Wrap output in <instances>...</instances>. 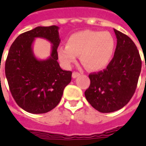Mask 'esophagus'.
Returning <instances> with one entry per match:
<instances>
[{"mask_svg":"<svg viewBox=\"0 0 146 146\" xmlns=\"http://www.w3.org/2000/svg\"><path fill=\"white\" fill-rule=\"evenodd\" d=\"M80 76V73H78V72H73V74H72V77L73 78V79H75V78L78 77V76Z\"/></svg>","mask_w":146,"mask_h":146,"instance_id":"1","label":"esophagus"}]
</instances>
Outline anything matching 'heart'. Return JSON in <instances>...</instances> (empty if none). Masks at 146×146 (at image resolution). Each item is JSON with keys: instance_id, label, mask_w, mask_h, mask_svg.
Segmentation results:
<instances>
[{"instance_id": "1", "label": "heart", "mask_w": 146, "mask_h": 146, "mask_svg": "<svg viewBox=\"0 0 146 146\" xmlns=\"http://www.w3.org/2000/svg\"><path fill=\"white\" fill-rule=\"evenodd\" d=\"M114 47V39L111 33L83 30L70 35L66 45L59 47L57 55L66 67H70L80 54V60L84 66L91 70H99L108 65Z\"/></svg>"}]
</instances>
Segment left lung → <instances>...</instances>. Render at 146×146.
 I'll list each match as a JSON object with an SVG mask.
<instances>
[{
	"label": "left lung",
	"mask_w": 146,
	"mask_h": 146,
	"mask_svg": "<svg viewBox=\"0 0 146 146\" xmlns=\"http://www.w3.org/2000/svg\"><path fill=\"white\" fill-rule=\"evenodd\" d=\"M117 46L106 69L90 73V86L85 96L102 113L118 111L129 102L136 91L142 60L136 44L123 33L114 29Z\"/></svg>",
	"instance_id": "obj_1"
}]
</instances>
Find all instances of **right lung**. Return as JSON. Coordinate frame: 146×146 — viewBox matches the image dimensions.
<instances>
[{"mask_svg": "<svg viewBox=\"0 0 146 146\" xmlns=\"http://www.w3.org/2000/svg\"><path fill=\"white\" fill-rule=\"evenodd\" d=\"M58 30L57 26H38L19 35L9 50L5 64L9 88L17 104L29 113H44L54 108L71 81L72 72L62 70L57 62ZM37 37L52 44L47 59L34 54L32 45Z\"/></svg>", "mask_w": 146, "mask_h": 146, "instance_id": "obj_1", "label": "right lung"}]
</instances>
